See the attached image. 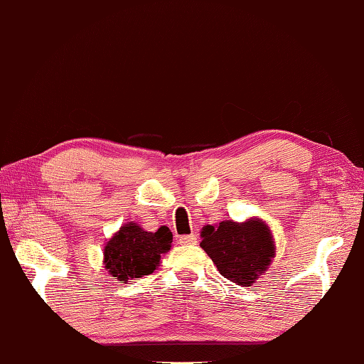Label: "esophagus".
<instances>
[{"label":"esophagus","instance_id":"esophagus-1","mask_svg":"<svg viewBox=\"0 0 364 364\" xmlns=\"http://www.w3.org/2000/svg\"><path fill=\"white\" fill-rule=\"evenodd\" d=\"M178 242L181 243V245H191V243H196L198 242V237L191 234V235H180L178 237Z\"/></svg>","mask_w":364,"mask_h":364}]
</instances>
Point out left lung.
Segmentation results:
<instances>
[{"label": "left lung", "instance_id": "left-lung-1", "mask_svg": "<svg viewBox=\"0 0 364 364\" xmlns=\"http://www.w3.org/2000/svg\"><path fill=\"white\" fill-rule=\"evenodd\" d=\"M200 247L209 255L219 273L238 286H250L274 258V240L268 225L259 219L247 222L224 220L205 225Z\"/></svg>", "mask_w": 364, "mask_h": 364}]
</instances>
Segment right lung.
<instances>
[{
	"label": "right lung",
	"mask_w": 364,
	"mask_h": 364,
	"mask_svg": "<svg viewBox=\"0 0 364 364\" xmlns=\"http://www.w3.org/2000/svg\"><path fill=\"white\" fill-rule=\"evenodd\" d=\"M173 234L168 227L147 232L129 222L114 234L105 247V267L114 279L129 283L151 274L160 264L161 255L171 248Z\"/></svg>",
	"instance_id": "1"
}]
</instances>
